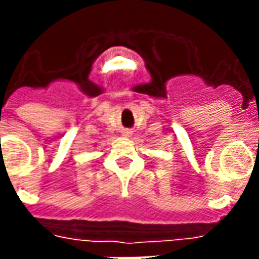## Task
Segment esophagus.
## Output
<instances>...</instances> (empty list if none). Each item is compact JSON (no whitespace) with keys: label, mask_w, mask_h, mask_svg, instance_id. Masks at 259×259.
<instances>
[{"label":"esophagus","mask_w":259,"mask_h":259,"mask_svg":"<svg viewBox=\"0 0 259 259\" xmlns=\"http://www.w3.org/2000/svg\"><path fill=\"white\" fill-rule=\"evenodd\" d=\"M123 137H130V136H132V132H130V130H123Z\"/></svg>","instance_id":"obj_1"}]
</instances>
